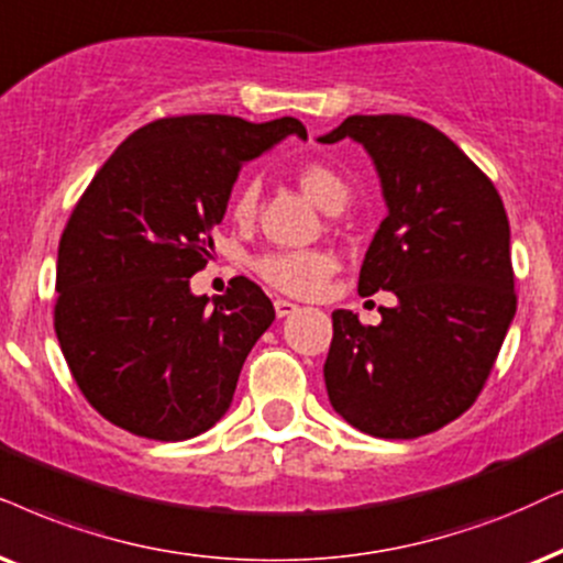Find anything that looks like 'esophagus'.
Listing matches in <instances>:
<instances>
[{"label": "esophagus", "mask_w": 563, "mask_h": 563, "mask_svg": "<svg viewBox=\"0 0 563 563\" xmlns=\"http://www.w3.org/2000/svg\"><path fill=\"white\" fill-rule=\"evenodd\" d=\"M296 309H298V306L294 301H288V298H275V314H277V319L294 314Z\"/></svg>", "instance_id": "34e87169"}]
</instances>
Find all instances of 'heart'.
I'll return each instance as SVG.
<instances>
[{"label":"heart","mask_w":563,"mask_h":563,"mask_svg":"<svg viewBox=\"0 0 563 563\" xmlns=\"http://www.w3.org/2000/svg\"><path fill=\"white\" fill-rule=\"evenodd\" d=\"M298 184L319 208L330 212L343 208L347 195H351L343 176L327 163H306V166L298 168ZM257 179L241 184L236 197H233V218L241 220V223L252 220L254 212H257ZM252 267L269 288L280 290L286 296L309 298L327 286V280L338 269V260L330 252H322V249H277V252L260 254L252 262Z\"/></svg>","instance_id":"1"}]
</instances>
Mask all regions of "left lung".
<instances>
[{
  "label": "left lung",
  "mask_w": 563,
  "mask_h": 563,
  "mask_svg": "<svg viewBox=\"0 0 563 563\" xmlns=\"http://www.w3.org/2000/svg\"><path fill=\"white\" fill-rule=\"evenodd\" d=\"M345 137L374 158L389 208L358 294L393 290L397 306H382L376 327L332 311L327 395L358 431L416 439L478 400L515 319L507 210L494 181L421 119L347 117L319 142Z\"/></svg>",
  "instance_id": "8db88e82"
}]
</instances>
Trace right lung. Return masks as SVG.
<instances>
[{
	"instance_id": "add662e5",
	"label": "right lung",
	"mask_w": 563,
	"mask_h": 563,
	"mask_svg": "<svg viewBox=\"0 0 563 563\" xmlns=\"http://www.w3.org/2000/svg\"><path fill=\"white\" fill-rule=\"evenodd\" d=\"M294 117L254 124L187 113L140 126L98 168L64 225L54 330L77 387L106 421L181 441L220 421L275 309L239 275L223 296H191L233 181Z\"/></svg>"
}]
</instances>
